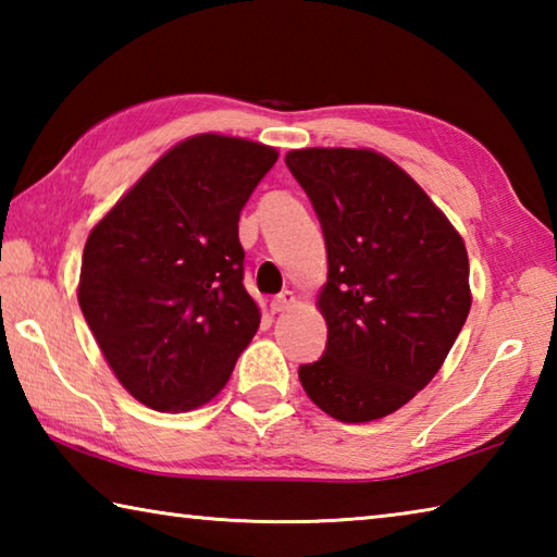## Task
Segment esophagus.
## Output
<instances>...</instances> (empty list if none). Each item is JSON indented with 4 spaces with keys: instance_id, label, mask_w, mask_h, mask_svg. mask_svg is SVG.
I'll return each mask as SVG.
<instances>
[{
    "instance_id": "obj_1",
    "label": "esophagus",
    "mask_w": 557,
    "mask_h": 557,
    "mask_svg": "<svg viewBox=\"0 0 557 557\" xmlns=\"http://www.w3.org/2000/svg\"><path fill=\"white\" fill-rule=\"evenodd\" d=\"M295 305H297V295H295V292L287 289V292H282V295H277L275 299L270 301V309L275 314H280V312H287V309H292Z\"/></svg>"
}]
</instances>
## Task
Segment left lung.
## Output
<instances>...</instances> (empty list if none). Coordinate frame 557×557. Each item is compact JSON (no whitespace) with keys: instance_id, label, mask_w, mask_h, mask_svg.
<instances>
[{"instance_id":"obj_1","label":"left lung","mask_w":557,"mask_h":557,"mask_svg":"<svg viewBox=\"0 0 557 557\" xmlns=\"http://www.w3.org/2000/svg\"><path fill=\"white\" fill-rule=\"evenodd\" d=\"M326 240L317 307L326 351L299 366L301 388L342 422L403 408L435 379L471 307L461 235L422 186L373 149H292Z\"/></svg>"}]
</instances>
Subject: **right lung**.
Here are the masks:
<instances>
[{"instance_id":"obj_1","label":"right lung","mask_w":557,"mask_h":557,"mask_svg":"<svg viewBox=\"0 0 557 557\" xmlns=\"http://www.w3.org/2000/svg\"><path fill=\"white\" fill-rule=\"evenodd\" d=\"M275 162V147L194 135L92 225L78 305L115 379L147 408H201L256 336L238 219Z\"/></svg>"}]
</instances>
